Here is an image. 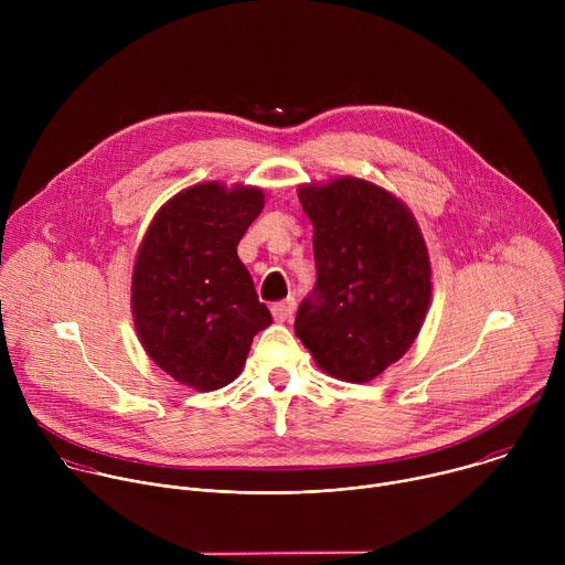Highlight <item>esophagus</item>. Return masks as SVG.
I'll return each mask as SVG.
<instances>
[{"mask_svg":"<svg viewBox=\"0 0 565 565\" xmlns=\"http://www.w3.org/2000/svg\"><path fill=\"white\" fill-rule=\"evenodd\" d=\"M295 308H297V301H295L292 297H288V299H284V301L273 303V308H270V310H273L275 321H288V319H292Z\"/></svg>","mask_w":565,"mask_h":565,"instance_id":"obj_1","label":"esophagus"}]
</instances>
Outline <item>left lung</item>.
Returning a JSON list of instances; mask_svg holds the SVG:
<instances>
[{
    "label": "left lung",
    "mask_w": 565,
    "mask_h": 565,
    "mask_svg": "<svg viewBox=\"0 0 565 565\" xmlns=\"http://www.w3.org/2000/svg\"><path fill=\"white\" fill-rule=\"evenodd\" d=\"M317 284L295 333L317 366L342 382H371L405 355L431 301V264L414 212L355 177L303 183Z\"/></svg>",
    "instance_id": "1"
}]
</instances>
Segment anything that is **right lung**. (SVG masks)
<instances>
[{
	"mask_svg": "<svg viewBox=\"0 0 565 565\" xmlns=\"http://www.w3.org/2000/svg\"><path fill=\"white\" fill-rule=\"evenodd\" d=\"M264 190L207 181L151 218L134 264L131 315L156 366L196 391L236 380L253 338L273 324L236 246L262 214Z\"/></svg>",
	"mask_w": 565,
	"mask_h": 565,
	"instance_id": "right-lung-1",
	"label": "right lung"
}]
</instances>
